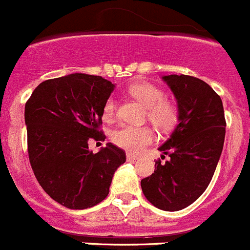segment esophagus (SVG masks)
<instances>
[{"mask_svg": "<svg viewBox=\"0 0 250 250\" xmlns=\"http://www.w3.org/2000/svg\"><path fill=\"white\" fill-rule=\"evenodd\" d=\"M126 158H127V160H136L138 159V155L132 154V153H127V154H126Z\"/></svg>", "mask_w": 250, "mask_h": 250, "instance_id": "34e87169", "label": "esophagus"}]
</instances>
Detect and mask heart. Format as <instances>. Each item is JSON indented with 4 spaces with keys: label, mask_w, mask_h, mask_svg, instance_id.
Returning a JSON list of instances; mask_svg holds the SVG:
<instances>
[{
    "label": "heart",
    "mask_w": 250,
    "mask_h": 250,
    "mask_svg": "<svg viewBox=\"0 0 250 250\" xmlns=\"http://www.w3.org/2000/svg\"><path fill=\"white\" fill-rule=\"evenodd\" d=\"M131 95L140 101L148 109V119L157 127L167 131L176 123V109L171 103L164 101V93L157 86L149 83H135L128 87ZM117 112V102L108 98L103 107V118L112 120ZM154 140V133L146 126L125 125L113 133V141L117 146L130 152L138 153Z\"/></svg>",
    "instance_id": "heart-1"
}]
</instances>
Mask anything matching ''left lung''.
<instances>
[{
	"instance_id": "1",
	"label": "left lung",
	"mask_w": 250,
	"mask_h": 250,
	"mask_svg": "<svg viewBox=\"0 0 250 250\" xmlns=\"http://www.w3.org/2000/svg\"><path fill=\"white\" fill-rule=\"evenodd\" d=\"M177 102V125L158 149L169 155L155 162L154 174L141 181L146 198L157 208L177 211L196 202L211 181L225 141L220 96L201 79L164 75Z\"/></svg>"
}]
</instances>
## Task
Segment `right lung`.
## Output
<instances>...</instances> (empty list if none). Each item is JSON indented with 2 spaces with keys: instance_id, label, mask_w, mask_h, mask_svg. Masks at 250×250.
Listing matches in <instances>:
<instances>
[{
  "instance_id": "right-lung-1",
  "label": "right lung",
  "mask_w": 250,
  "mask_h": 250,
  "mask_svg": "<svg viewBox=\"0 0 250 250\" xmlns=\"http://www.w3.org/2000/svg\"><path fill=\"white\" fill-rule=\"evenodd\" d=\"M115 83L75 73L41 83L25 104L31 167L47 194L69 209H86L109 193L125 152L107 143L97 153L88 141H104L98 126Z\"/></svg>"
}]
</instances>
